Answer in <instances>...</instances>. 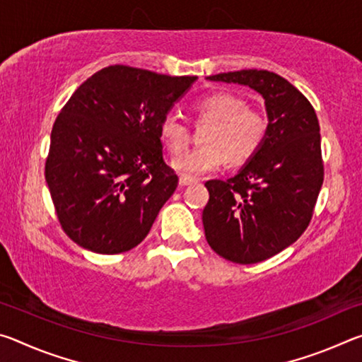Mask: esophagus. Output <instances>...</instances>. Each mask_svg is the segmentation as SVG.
Segmentation results:
<instances>
[{"label":"esophagus","instance_id":"1","mask_svg":"<svg viewBox=\"0 0 362 362\" xmlns=\"http://www.w3.org/2000/svg\"><path fill=\"white\" fill-rule=\"evenodd\" d=\"M198 182V179H194V177H189V175H185L182 174L180 179H179V185L180 187H187V185H193V183Z\"/></svg>","mask_w":362,"mask_h":362}]
</instances>
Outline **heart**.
I'll list each match as a JSON object with an SVG mask.
<instances>
[{"label":"heart","mask_w":362,"mask_h":362,"mask_svg":"<svg viewBox=\"0 0 362 362\" xmlns=\"http://www.w3.org/2000/svg\"><path fill=\"white\" fill-rule=\"evenodd\" d=\"M196 124H207L201 136L203 146L173 161V168L185 175H203L220 169L228 161L233 166L249 161L265 140L268 119L262 110L247 105L244 97L233 93H212L194 102ZM164 146L180 155L189 144L185 122L173 115L159 122Z\"/></svg>","instance_id":"heart-1"}]
</instances>
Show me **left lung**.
<instances>
[{
	"label": "left lung",
	"instance_id": "left-lung-1",
	"mask_svg": "<svg viewBox=\"0 0 362 362\" xmlns=\"http://www.w3.org/2000/svg\"><path fill=\"white\" fill-rule=\"evenodd\" d=\"M238 83L265 99L268 129L260 150L240 174L207 180L203 225L209 246L223 259L250 265L296 243L310 225L324 180L320 122L297 88L267 70L207 76Z\"/></svg>",
	"mask_w": 362,
	"mask_h": 362
}]
</instances>
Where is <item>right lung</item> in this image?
I'll list each match as a JSON object with an SVG mask.
<instances>
[{
	"label": "right lung",
	"mask_w": 362,
	"mask_h": 362,
	"mask_svg": "<svg viewBox=\"0 0 362 362\" xmlns=\"http://www.w3.org/2000/svg\"><path fill=\"white\" fill-rule=\"evenodd\" d=\"M194 79L110 65L60 110L45 174L60 226L78 246L113 255L148 235L179 185L159 122Z\"/></svg>",
	"instance_id": "1"
}]
</instances>
